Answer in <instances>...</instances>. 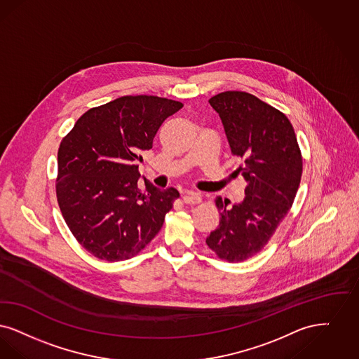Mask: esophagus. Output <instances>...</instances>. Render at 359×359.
<instances>
[{
	"mask_svg": "<svg viewBox=\"0 0 359 359\" xmlns=\"http://www.w3.org/2000/svg\"><path fill=\"white\" fill-rule=\"evenodd\" d=\"M182 200H184V203H189V205H197V203H201V196L198 193L189 191L182 197Z\"/></svg>",
	"mask_w": 359,
	"mask_h": 359,
	"instance_id": "obj_1",
	"label": "esophagus"
}]
</instances>
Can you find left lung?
I'll use <instances>...</instances> for the list:
<instances>
[{"label": "left lung", "mask_w": 359, "mask_h": 359, "mask_svg": "<svg viewBox=\"0 0 359 359\" xmlns=\"http://www.w3.org/2000/svg\"><path fill=\"white\" fill-rule=\"evenodd\" d=\"M209 103L219 112L237 169L247 181L243 203L216 198L219 226L206 244L221 260L244 262L264 248L290 212L302 180L303 159L288 118L255 95L225 91Z\"/></svg>", "instance_id": "obj_1"}]
</instances>
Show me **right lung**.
<instances>
[{
    "label": "right lung",
    "mask_w": 359,
    "mask_h": 359,
    "mask_svg": "<svg viewBox=\"0 0 359 359\" xmlns=\"http://www.w3.org/2000/svg\"><path fill=\"white\" fill-rule=\"evenodd\" d=\"M182 107L159 96H122L84 112L62 138L57 203L74 237L96 259H131L161 231L180 193L146 180L142 190L135 163L163 121Z\"/></svg>",
    "instance_id": "right-lung-1"
}]
</instances>
